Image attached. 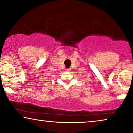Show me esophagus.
Wrapping results in <instances>:
<instances>
[{
	"instance_id": "esophagus-1",
	"label": "esophagus",
	"mask_w": 133,
	"mask_h": 133,
	"mask_svg": "<svg viewBox=\"0 0 133 133\" xmlns=\"http://www.w3.org/2000/svg\"><path fill=\"white\" fill-rule=\"evenodd\" d=\"M65 71H70V68H66L65 69Z\"/></svg>"
}]
</instances>
